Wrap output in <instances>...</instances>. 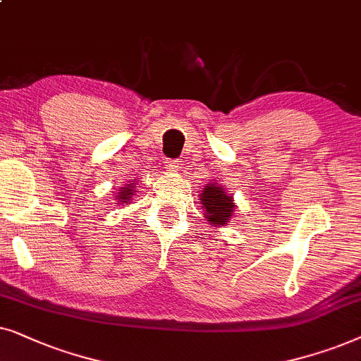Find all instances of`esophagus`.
<instances>
[{"mask_svg": "<svg viewBox=\"0 0 361 361\" xmlns=\"http://www.w3.org/2000/svg\"><path fill=\"white\" fill-rule=\"evenodd\" d=\"M165 168H166V171H178V168H180V163H178L176 160H166Z\"/></svg>", "mask_w": 361, "mask_h": 361, "instance_id": "obj_1", "label": "esophagus"}]
</instances>
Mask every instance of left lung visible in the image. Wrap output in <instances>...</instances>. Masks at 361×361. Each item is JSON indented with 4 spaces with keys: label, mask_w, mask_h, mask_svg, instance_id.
Here are the masks:
<instances>
[{
    "label": "left lung",
    "mask_w": 361,
    "mask_h": 361,
    "mask_svg": "<svg viewBox=\"0 0 361 361\" xmlns=\"http://www.w3.org/2000/svg\"><path fill=\"white\" fill-rule=\"evenodd\" d=\"M200 204L208 224L221 228L226 226L234 218L236 203H234L233 195L223 188L219 181L211 180L208 185L203 186L200 195Z\"/></svg>",
    "instance_id": "obj_1"
}]
</instances>
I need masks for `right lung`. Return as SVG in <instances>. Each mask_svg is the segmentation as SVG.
I'll use <instances>...</instances> for the list:
<instances>
[{
  "instance_id": "add662e5",
  "label": "right lung",
  "mask_w": 361,
  "mask_h": 361,
  "mask_svg": "<svg viewBox=\"0 0 361 361\" xmlns=\"http://www.w3.org/2000/svg\"><path fill=\"white\" fill-rule=\"evenodd\" d=\"M135 190H137V183L135 181H133V183H130V185H125V186H122V188H118V193L115 195L117 196V203L115 204H127L128 201H132L133 200V195H135Z\"/></svg>"
}]
</instances>
